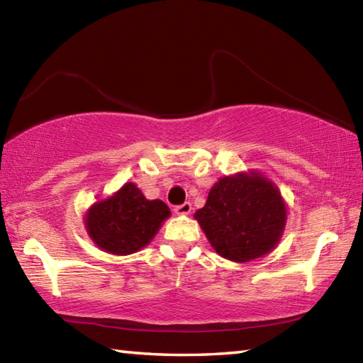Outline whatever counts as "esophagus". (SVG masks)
<instances>
[{"instance_id": "34e87169", "label": "esophagus", "mask_w": 363, "mask_h": 363, "mask_svg": "<svg viewBox=\"0 0 363 363\" xmlns=\"http://www.w3.org/2000/svg\"><path fill=\"white\" fill-rule=\"evenodd\" d=\"M190 211H192V205H190L189 201H186V203H182V205L174 206V213L179 214V216H184V214H189Z\"/></svg>"}]
</instances>
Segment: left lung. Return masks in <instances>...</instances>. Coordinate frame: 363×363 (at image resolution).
<instances>
[{
  "mask_svg": "<svg viewBox=\"0 0 363 363\" xmlns=\"http://www.w3.org/2000/svg\"><path fill=\"white\" fill-rule=\"evenodd\" d=\"M211 247L225 259L247 262L269 253L285 227L286 208L272 182L259 174L223 177L195 213Z\"/></svg>",
  "mask_w": 363,
  "mask_h": 363,
  "instance_id": "8db88e82",
  "label": "left lung"
}]
</instances>
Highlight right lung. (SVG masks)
<instances>
[{
    "label": "right lung",
    "mask_w": 363,
    "mask_h": 363,
    "mask_svg": "<svg viewBox=\"0 0 363 363\" xmlns=\"http://www.w3.org/2000/svg\"><path fill=\"white\" fill-rule=\"evenodd\" d=\"M169 214L162 200H147L128 182L113 196L94 203L86 214V229L107 253L131 255L152 240Z\"/></svg>",
    "instance_id": "right-lung-1"
}]
</instances>
